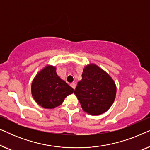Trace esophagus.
Here are the masks:
<instances>
[{
	"label": "esophagus",
	"mask_w": 150,
	"mask_h": 150,
	"mask_svg": "<svg viewBox=\"0 0 150 150\" xmlns=\"http://www.w3.org/2000/svg\"><path fill=\"white\" fill-rule=\"evenodd\" d=\"M70 86L71 87L73 88L74 89H75V88H76V84L74 83H71L70 84Z\"/></svg>",
	"instance_id": "obj_1"
}]
</instances>
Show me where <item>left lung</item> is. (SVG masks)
<instances>
[{
    "instance_id": "8db88e82",
    "label": "left lung",
    "mask_w": 150,
    "mask_h": 150,
    "mask_svg": "<svg viewBox=\"0 0 150 150\" xmlns=\"http://www.w3.org/2000/svg\"><path fill=\"white\" fill-rule=\"evenodd\" d=\"M116 92L115 83L110 75L97 65L90 63L84 67L74 94L84 111L90 115H99L112 106Z\"/></svg>"
}]
</instances>
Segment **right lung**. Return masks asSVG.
Here are the masks:
<instances>
[{
	"instance_id": "1",
	"label": "right lung",
	"mask_w": 150,
	"mask_h": 150,
	"mask_svg": "<svg viewBox=\"0 0 150 150\" xmlns=\"http://www.w3.org/2000/svg\"><path fill=\"white\" fill-rule=\"evenodd\" d=\"M55 66L47 65L37 74L31 84L35 101L44 108L52 109L60 106L74 89L57 74Z\"/></svg>"
}]
</instances>
